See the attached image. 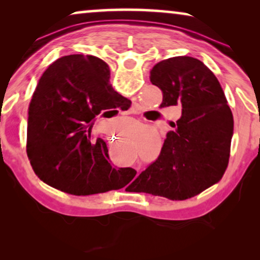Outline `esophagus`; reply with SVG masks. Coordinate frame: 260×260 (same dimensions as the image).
I'll return each instance as SVG.
<instances>
[{
  "instance_id": "esophagus-1",
  "label": "esophagus",
  "mask_w": 260,
  "mask_h": 260,
  "mask_svg": "<svg viewBox=\"0 0 260 260\" xmlns=\"http://www.w3.org/2000/svg\"><path fill=\"white\" fill-rule=\"evenodd\" d=\"M117 136H120V134H113V135H110V137H108L109 138V141H111L112 140V142L116 140V138H118Z\"/></svg>"
}]
</instances>
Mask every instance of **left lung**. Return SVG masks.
<instances>
[{
	"instance_id": "obj_1",
	"label": "left lung",
	"mask_w": 260,
	"mask_h": 260,
	"mask_svg": "<svg viewBox=\"0 0 260 260\" xmlns=\"http://www.w3.org/2000/svg\"><path fill=\"white\" fill-rule=\"evenodd\" d=\"M161 88L159 108L180 105L182 116L161 154L133 182L134 191L186 200L219 182L229 166L233 116L214 73L199 59L174 56L150 71Z\"/></svg>"
}]
</instances>
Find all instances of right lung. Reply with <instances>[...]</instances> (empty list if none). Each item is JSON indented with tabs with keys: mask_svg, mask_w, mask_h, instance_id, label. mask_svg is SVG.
<instances>
[{
	"mask_svg": "<svg viewBox=\"0 0 260 260\" xmlns=\"http://www.w3.org/2000/svg\"><path fill=\"white\" fill-rule=\"evenodd\" d=\"M126 101L97 56L66 55L49 65L28 108L27 155L40 180L73 195L126 186L136 170L113 168L105 141L92 135L99 113Z\"/></svg>",
	"mask_w": 260,
	"mask_h": 260,
	"instance_id": "add662e5",
	"label": "right lung"
}]
</instances>
